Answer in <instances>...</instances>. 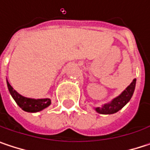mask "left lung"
<instances>
[{"instance_id":"8db88e82","label":"left lung","mask_w":150,"mask_h":150,"mask_svg":"<svg viewBox=\"0 0 150 150\" xmlns=\"http://www.w3.org/2000/svg\"><path fill=\"white\" fill-rule=\"evenodd\" d=\"M135 81H136V80L134 79L133 81L131 82V84L119 96L115 98L111 103H109L108 104H104L101 108H96V110L98 113L104 114V115H110V114H114V113H116L117 111H119L131 99L133 93L135 91Z\"/></svg>"}]
</instances>
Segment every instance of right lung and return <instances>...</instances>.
Segmentation results:
<instances>
[{
	"label": "right lung",
	"mask_w": 150,
	"mask_h": 150,
	"mask_svg": "<svg viewBox=\"0 0 150 150\" xmlns=\"http://www.w3.org/2000/svg\"><path fill=\"white\" fill-rule=\"evenodd\" d=\"M7 83H8V90L15 101V103L24 111L30 112V113L38 112L48 107L51 103V101L49 99H31V98L24 97L15 91L8 81Z\"/></svg>",
	"instance_id": "obj_1"
}]
</instances>
